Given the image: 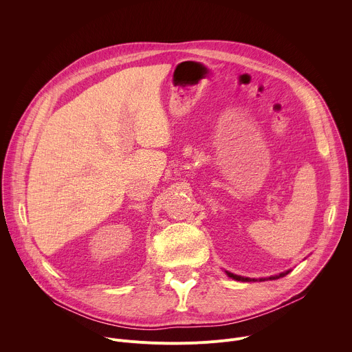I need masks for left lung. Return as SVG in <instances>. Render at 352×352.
I'll use <instances>...</instances> for the list:
<instances>
[{
    "instance_id": "1",
    "label": "left lung",
    "mask_w": 352,
    "mask_h": 352,
    "mask_svg": "<svg viewBox=\"0 0 352 352\" xmlns=\"http://www.w3.org/2000/svg\"><path fill=\"white\" fill-rule=\"evenodd\" d=\"M226 273H227V276H228V277H231V278H234V280H236V281H246V283H249V281H258L256 278L241 277V276L232 274V273H230V272H226ZM288 273H289V270H287V272H284V273H280L278 276H272V277H267V278H259V281H265V280H276V278H280V277H284V276H287Z\"/></svg>"
}]
</instances>
